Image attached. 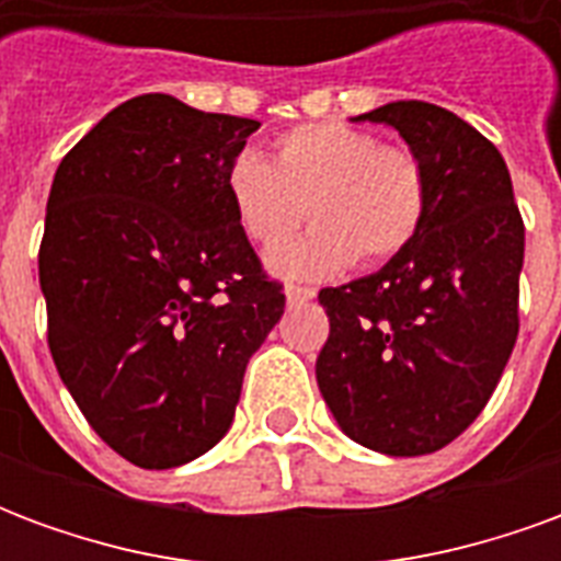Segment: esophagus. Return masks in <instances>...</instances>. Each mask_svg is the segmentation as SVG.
<instances>
[{
	"label": "esophagus",
	"mask_w": 561,
	"mask_h": 561,
	"mask_svg": "<svg viewBox=\"0 0 561 561\" xmlns=\"http://www.w3.org/2000/svg\"><path fill=\"white\" fill-rule=\"evenodd\" d=\"M316 297V288H304V285H291L288 291H285V300H288V306H304L309 304Z\"/></svg>",
	"instance_id": "1"
}]
</instances>
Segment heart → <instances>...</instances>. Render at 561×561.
Returning a JSON list of instances; mask_svg holds the SVG:
<instances>
[{
    "label": "heart",
    "instance_id": "heart-1",
    "mask_svg": "<svg viewBox=\"0 0 561 561\" xmlns=\"http://www.w3.org/2000/svg\"><path fill=\"white\" fill-rule=\"evenodd\" d=\"M225 192L249 243L276 249L300 221L316 228L270 257L279 276L321 279L354 257L385 264L414 243L430 209V176L412 149L390 147L345 123H306L285 131L270 164L240 152L228 164Z\"/></svg>",
    "mask_w": 561,
    "mask_h": 561
}]
</instances>
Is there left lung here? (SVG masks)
<instances>
[{
    "label": "left lung",
    "instance_id": "1",
    "mask_svg": "<svg viewBox=\"0 0 561 561\" xmlns=\"http://www.w3.org/2000/svg\"><path fill=\"white\" fill-rule=\"evenodd\" d=\"M397 128L430 176L414 243L385 267L321 288L330 336L318 390L340 430L388 457L450 445L493 397L519 318L523 219L502 152L438 104L390 102L352 123Z\"/></svg>",
    "mask_w": 561,
    "mask_h": 561
}]
</instances>
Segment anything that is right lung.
<instances>
[{
    "mask_svg": "<svg viewBox=\"0 0 561 561\" xmlns=\"http://www.w3.org/2000/svg\"><path fill=\"white\" fill-rule=\"evenodd\" d=\"M257 126L147 92L56 168L38 252L50 354L140 469L192 462L231 430L245 364L285 312L225 192Z\"/></svg>",
    "mask_w": 561,
    "mask_h": 561,
    "instance_id": "1",
    "label": "right lung"
}]
</instances>
